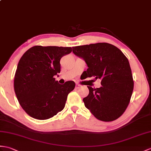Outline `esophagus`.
<instances>
[{
	"mask_svg": "<svg viewBox=\"0 0 151 151\" xmlns=\"http://www.w3.org/2000/svg\"><path fill=\"white\" fill-rule=\"evenodd\" d=\"M80 87H81V86H80V84H78V83H76V86H75V88H76V89H79Z\"/></svg>",
	"mask_w": 151,
	"mask_h": 151,
	"instance_id": "1",
	"label": "esophagus"
}]
</instances>
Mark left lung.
Wrapping results in <instances>:
<instances>
[{"mask_svg":"<svg viewBox=\"0 0 151 151\" xmlns=\"http://www.w3.org/2000/svg\"><path fill=\"white\" fill-rule=\"evenodd\" d=\"M73 52L87 65L86 78L101 80V87L89 90L83 101L98 120L111 122L122 115L130 102L134 82L130 64L114 45L103 42L73 47Z\"/></svg>","mask_w":151,"mask_h":151,"instance_id":"left-lung-1","label":"left lung"}]
</instances>
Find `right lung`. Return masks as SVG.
<instances>
[{
	"label": "right lung",
	"mask_w": 151,
	"mask_h": 151,
	"mask_svg": "<svg viewBox=\"0 0 151 151\" xmlns=\"http://www.w3.org/2000/svg\"><path fill=\"white\" fill-rule=\"evenodd\" d=\"M71 51V47L35 45L20 59L14 90L21 107L31 117L47 120L64 109L75 83L60 84L54 76L60 72L61 58Z\"/></svg>",
	"instance_id": "1"
}]
</instances>
